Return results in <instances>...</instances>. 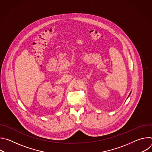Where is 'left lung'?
Returning a JSON list of instances; mask_svg holds the SVG:
<instances>
[{"mask_svg": "<svg viewBox=\"0 0 152 152\" xmlns=\"http://www.w3.org/2000/svg\"><path fill=\"white\" fill-rule=\"evenodd\" d=\"M131 93H130V94H129V96H128V97H129V96H130V94H131ZM128 97H127V98H128Z\"/></svg>", "mask_w": 152, "mask_h": 152, "instance_id": "1", "label": "left lung"}]
</instances>
